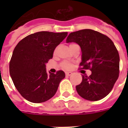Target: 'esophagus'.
I'll use <instances>...</instances> for the list:
<instances>
[{
    "label": "esophagus",
    "instance_id": "34e87169",
    "mask_svg": "<svg viewBox=\"0 0 128 128\" xmlns=\"http://www.w3.org/2000/svg\"><path fill=\"white\" fill-rule=\"evenodd\" d=\"M72 74V72H66V76H71Z\"/></svg>",
    "mask_w": 128,
    "mask_h": 128
}]
</instances>
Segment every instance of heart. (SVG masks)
I'll use <instances>...</instances> for the list:
<instances>
[{
  "instance_id": "obj_1",
  "label": "heart",
  "mask_w": 128,
  "mask_h": 128,
  "mask_svg": "<svg viewBox=\"0 0 128 128\" xmlns=\"http://www.w3.org/2000/svg\"><path fill=\"white\" fill-rule=\"evenodd\" d=\"M62 67L65 70H70L71 69L72 67V64L69 63V62H64L63 63H62Z\"/></svg>"
}]
</instances>
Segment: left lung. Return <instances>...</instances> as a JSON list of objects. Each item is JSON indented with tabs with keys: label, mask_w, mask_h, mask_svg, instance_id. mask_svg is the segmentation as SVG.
I'll return each instance as SVG.
<instances>
[{
	"label": "left lung",
	"mask_w": 128,
	"mask_h": 128,
	"mask_svg": "<svg viewBox=\"0 0 128 128\" xmlns=\"http://www.w3.org/2000/svg\"><path fill=\"white\" fill-rule=\"evenodd\" d=\"M66 42H76L82 50L83 69H90V76L82 75V81L76 86L82 98L98 101L111 92L119 76L120 56L112 40L102 33L91 29L71 32Z\"/></svg>",
	"instance_id": "obj_1"
}]
</instances>
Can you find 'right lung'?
I'll use <instances>...</instances> for the list:
<instances>
[{
	"label": "right lung",
	"instance_id": "right-lung-1",
	"mask_svg": "<svg viewBox=\"0 0 128 128\" xmlns=\"http://www.w3.org/2000/svg\"><path fill=\"white\" fill-rule=\"evenodd\" d=\"M67 35L68 32H38L24 38L14 49L10 75L17 90L28 101L42 103L55 95L65 73L59 70L48 74L46 64Z\"/></svg>",
	"mask_w": 128,
	"mask_h": 128
}]
</instances>
